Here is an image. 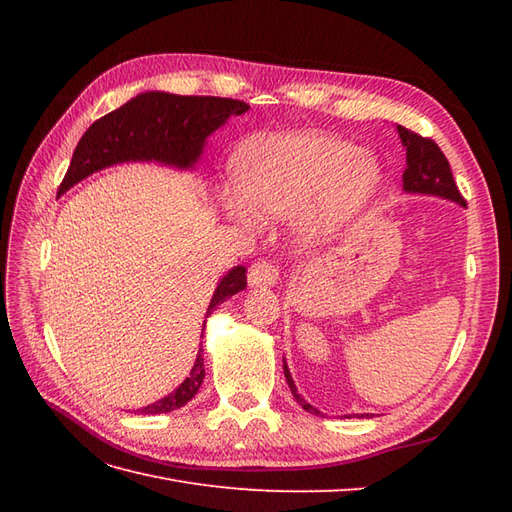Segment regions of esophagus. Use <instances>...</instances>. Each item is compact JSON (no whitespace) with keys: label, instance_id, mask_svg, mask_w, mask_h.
Segmentation results:
<instances>
[{"label":"esophagus","instance_id":"1","mask_svg":"<svg viewBox=\"0 0 512 512\" xmlns=\"http://www.w3.org/2000/svg\"><path fill=\"white\" fill-rule=\"evenodd\" d=\"M277 277H280V273H277L275 265L267 260H258L247 273V282L252 288H271L277 284Z\"/></svg>","mask_w":512,"mask_h":512}]
</instances>
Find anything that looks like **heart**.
I'll return each mask as SVG.
<instances>
[{
    "label": "heart",
    "instance_id": "1",
    "mask_svg": "<svg viewBox=\"0 0 512 512\" xmlns=\"http://www.w3.org/2000/svg\"><path fill=\"white\" fill-rule=\"evenodd\" d=\"M380 185L378 162L327 134L299 132L247 143L235 158V190L222 203L230 218L256 224V213L284 218L303 209L307 239L327 237L352 220Z\"/></svg>",
    "mask_w": 512,
    "mask_h": 512
}]
</instances>
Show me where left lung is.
<instances>
[{
    "label": "left lung",
    "mask_w": 512,
    "mask_h": 512,
    "mask_svg": "<svg viewBox=\"0 0 512 512\" xmlns=\"http://www.w3.org/2000/svg\"><path fill=\"white\" fill-rule=\"evenodd\" d=\"M401 143L406 147V170H404V192L408 194H429V196H440L446 200H453L457 205H466V200L459 194L457 183L453 179L451 166H448V160L444 158L442 149L431 141V138H423L418 136L416 132H410L404 126H397ZM284 376L286 382L290 386V391L297 399V404L312 412V414H320L314 406H309L307 401L299 395L297 386H294V380L290 376V369L286 365L284 359ZM361 416H369V414H361Z\"/></svg>",
    "instance_id": "1"
}]
</instances>
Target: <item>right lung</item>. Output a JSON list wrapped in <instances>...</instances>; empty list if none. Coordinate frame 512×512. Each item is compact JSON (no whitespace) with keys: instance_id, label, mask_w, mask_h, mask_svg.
<instances>
[{"instance_id":"obj_1","label":"right lung","mask_w":512,"mask_h":512,"mask_svg":"<svg viewBox=\"0 0 512 512\" xmlns=\"http://www.w3.org/2000/svg\"><path fill=\"white\" fill-rule=\"evenodd\" d=\"M245 102L215 96H175L166 91H145L94 121L76 145L68 173L59 185L66 194L72 185L91 173L121 162H158L181 170L192 168L205 149L207 136L222 128L232 115L247 111ZM247 286L245 267L230 269L215 288L207 316L213 307ZM205 316V318H207ZM203 337V335H200ZM205 378L203 348L198 350L190 376L177 389L141 408V414H166L183 408L198 393Z\"/></svg>"}]
</instances>
